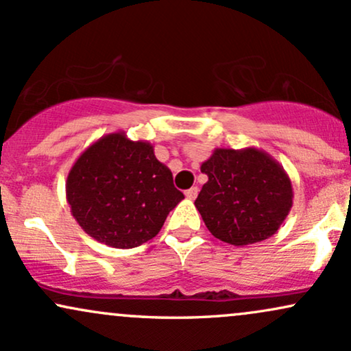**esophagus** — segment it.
<instances>
[{"mask_svg": "<svg viewBox=\"0 0 351 351\" xmlns=\"http://www.w3.org/2000/svg\"><path fill=\"white\" fill-rule=\"evenodd\" d=\"M184 196H186L188 199H195L196 196H198V188H196V186H193V188L186 189V191H184Z\"/></svg>", "mask_w": 351, "mask_h": 351, "instance_id": "esophagus-1", "label": "esophagus"}]
</instances>
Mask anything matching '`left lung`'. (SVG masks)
<instances>
[{"mask_svg": "<svg viewBox=\"0 0 351 351\" xmlns=\"http://www.w3.org/2000/svg\"><path fill=\"white\" fill-rule=\"evenodd\" d=\"M208 181L195 206L213 236L247 245L274 236L292 208V183L277 160L249 147L216 148L201 165Z\"/></svg>", "mask_w": 351, "mask_h": 351, "instance_id": "obj_1", "label": "left lung"}]
</instances>
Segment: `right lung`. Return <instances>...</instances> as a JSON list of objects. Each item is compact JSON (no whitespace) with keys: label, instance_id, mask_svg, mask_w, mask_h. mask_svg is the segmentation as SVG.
Returning <instances> with one entry per match:
<instances>
[{"label":"right lung","instance_id":"add662e5","mask_svg":"<svg viewBox=\"0 0 351 351\" xmlns=\"http://www.w3.org/2000/svg\"><path fill=\"white\" fill-rule=\"evenodd\" d=\"M66 198L79 226L99 243L130 249L160 232L183 193L153 145L125 132L104 135L82 152L66 181Z\"/></svg>","mask_w":351,"mask_h":351}]
</instances>
